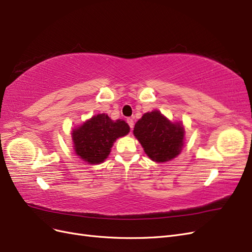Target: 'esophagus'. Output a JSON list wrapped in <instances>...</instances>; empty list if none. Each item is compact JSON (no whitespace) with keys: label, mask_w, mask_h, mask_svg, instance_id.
<instances>
[{"label":"esophagus","mask_w":252,"mask_h":252,"mask_svg":"<svg viewBox=\"0 0 252 252\" xmlns=\"http://www.w3.org/2000/svg\"><path fill=\"white\" fill-rule=\"evenodd\" d=\"M127 123H128L129 127H130L131 129L133 128V125H134V123H133V120H132L131 118H128V119H127Z\"/></svg>","instance_id":"obj_1"}]
</instances>
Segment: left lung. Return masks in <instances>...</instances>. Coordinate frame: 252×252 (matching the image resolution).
I'll use <instances>...</instances> for the list:
<instances>
[{
	"mask_svg": "<svg viewBox=\"0 0 252 252\" xmlns=\"http://www.w3.org/2000/svg\"><path fill=\"white\" fill-rule=\"evenodd\" d=\"M133 134L146 155L158 163L170 161L184 146V127L172 123L158 110L145 113L136 122Z\"/></svg>",
	"mask_w": 252,
	"mask_h": 252,
	"instance_id": "1",
	"label": "left lung"
}]
</instances>
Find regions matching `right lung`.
Listing matches in <instances>:
<instances>
[{"mask_svg":"<svg viewBox=\"0 0 252 252\" xmlns=\"http://www.w3.org/2000/svg\"><path fill=\"white\" fill-rule=\"evenodd\" d=\"M130 128L123 120L112 121L107 114H96L72 130L73 149L83 161L103 163L109 156L113 143L126 135Z\"/></svg>","mask_w":252,"mask_h":252,"instance_id":"right-lung-1","label":"right lung"}]
</instances>
